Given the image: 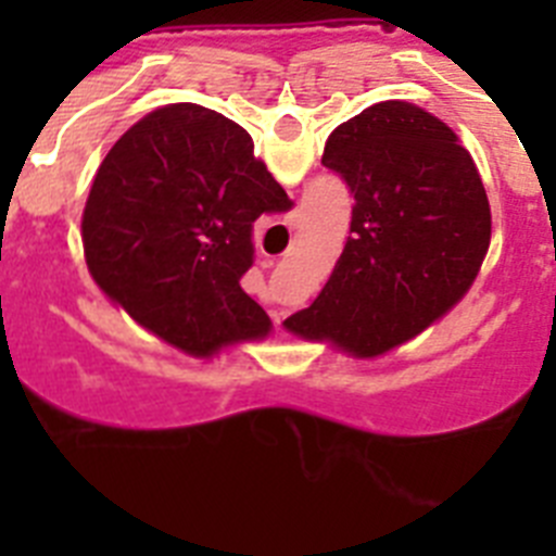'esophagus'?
<instances>
[{
    "label": "esophagus",
    "mask_w": 556,
    "mask_h": 556,
    "mask_svg": "<svg viewBox=\"0 0 556 556\" xmlns=\"http://www.w3.org/2000/svg\"><path fill=\"white\" fill-rule=\"evenodd\" d=\"M264 264H273V258H264ZM275 323H278V314H275Z\"/></svg>",
    "instance_id": "34e87169"
}]
</instances>
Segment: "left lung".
<instances>
[{
	"mask_svg": "<svg viewBox=\"0 0 556 556\" xmlns=\"http://www.w3.org/2000/svg\"><path fill=\"white\" fill-rule=\"evenodd\" d=\"M323 166L351 186V236L317 301L283 320L372 358L443 320L490 248V203L459 136L426 108L387 100L328 136Z\"/></svg>",
	"mask_w": 556,
	"mask_h": 556,
	"instance_id": "8db88e82",
	"label": "left lung"
}]
</instances>
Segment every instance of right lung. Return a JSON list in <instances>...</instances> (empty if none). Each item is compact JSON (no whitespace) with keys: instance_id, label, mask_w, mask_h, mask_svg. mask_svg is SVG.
Instances as JSON below:
<instances>
[{"instance_id":"add662e5","label":"right lung","mask_w":556,"mask_h":556,"mask_svg":"<svg viewBox=\"0 0 556 556\" xmlns=\"http://www.w3.org/2000/svg\"><path fill=\"white\" fill-rule=\"evenodd\" d=\"M223 113L175 102L141 116L108 150L83 208L88 273L130 320L194 358L273 331L239 287L253 264V223L289 208Z\"/></svg>"}]
</instances>
